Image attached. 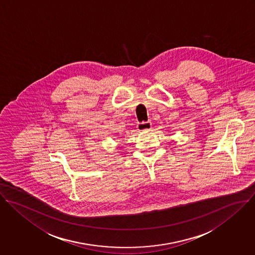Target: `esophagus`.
<instances>
[{
	"label": "esophagus",
	"mask_w": 255,
	"mask_h": 255,
	"mask_svg": "<svg viewBox=\"0 0 255 255\" xmlns=\"http://www.w3.org/2000/svg\"><path fill=\"white\" fill-rule=\"evenodd\" d=\"M152 127V123L151 122H142L138 124V129L140 131H147L150 130Z\"/></svg>",
	"instance_id": "obj_1"
}]
</instances>
